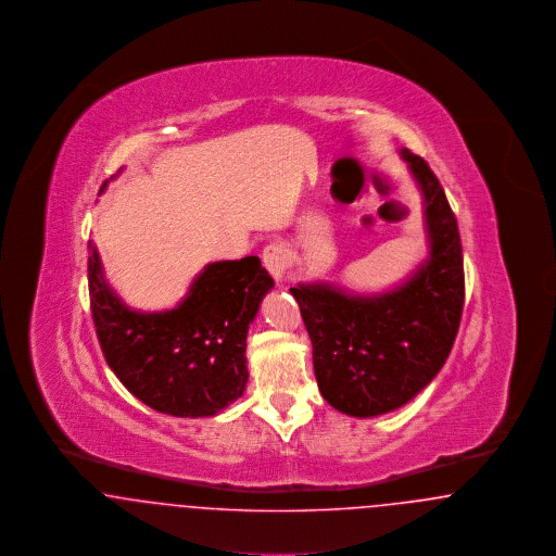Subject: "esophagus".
<instances>
[{"instance_id":"esophagus-1","label":"esophagus","mask_w":556,"mask_h":556,"mask_svg":"<svg viewBox=\"0 0 556 556\" xmlns=\"http://www.w3.org/2000/svg\"><path fill=\"white\" fill-rule=\"evenodd\" d=\"M263 263H265L266 270L273 275L275 281H283L288 263H290V252L283 243L273 241L263 250Z\"/></svg>"}]
</instances>
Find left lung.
<instances>
[{
	"mask_svg": "<svg viewBox=\"0 0 556 556\" xmlns=\"http://www.w3.org/2000/svg\"><path fill=\"white\" fill-rule=\"evenodd\" d=\"M421 187L429 258L400 288L352 295L327 283L291 288L313 342L318 390L340 413L375 417L417 396L448 358L465 304L456 216L421 156L400 152Z\"/></svg>",
	"mask_w": 556,
	"mask_h": 556,
	"instance_id": "8db88e82",
	"label": "left lung"
}]
</instances>
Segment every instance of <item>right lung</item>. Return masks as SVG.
I'll return each mask as SVG.
<instances>
[{
    "instance_id": "1",
    "label": "right lung",
    "mask_w": 556,
    "mask_h": 556,
    "mask_svg": "<svg viewBox=\"0 0 556 556\" xmlns=\"http://www.w3.org/2000/svg\"><path fill=\"white\" fill-rule=\"evenodd\" d=\"M87 248L96 333L108 367L132 396L191 419L212 417L241 397L248 327L275 286L258 256L212 263L177 308L137 313L110 290L93 241Z\"/></svg>"
}]
</instances>
